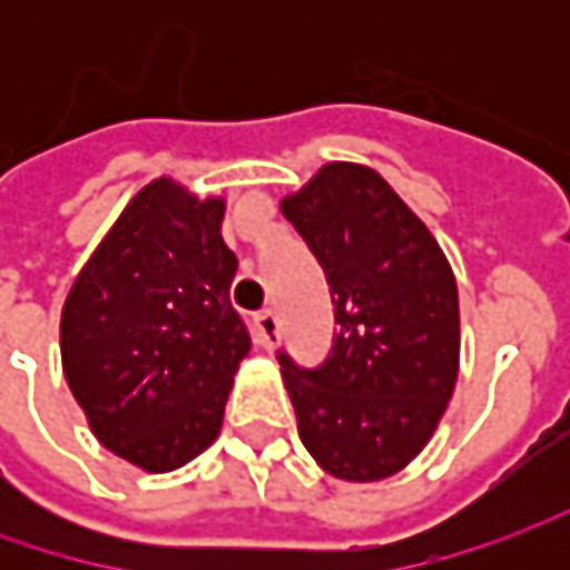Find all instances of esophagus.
<instances>
[{
    "instance_id": "34e87169",
    "label": "esophagus",
    "mask_w": 570,
    "mask_h": 570,
    "mask_svg": "<svg viewBox=\"0 0 570 570\" xmlns=\"http://www.w3.org/2000/svg\"><path fill=\"white\" fill-rule=\"evenodd\" d=\"M278 336H282V326H278L275 311L256 314V340H259V345H263V348H275V345H278Z\"/></svg>"
}]
</instances>
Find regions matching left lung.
Returning a JSON list of instances; mask_svg holds the SVG:
<instances>
[{"label": "left lung", "mask_w": 570, "mask_h": 570, "mask_svg": "<svg viewBox=\"0 0 570 570\" xmlns=\"http://www.w3.org/2000/svg\"><path fill=\"white\" fill-rule=\"evenodd\" d=\"M333 295L317 367L278 352L297 434L323 470L377 482L431 441L460 371V301L448 256L377 170L323 165L282 199Z\"/></svg>", "instance_id": "1"}]
</instances>
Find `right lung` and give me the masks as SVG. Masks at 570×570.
Returning <instances> with one entry per match:
<instances>
[{
  "label": "right lung",
  "mask_w": 570,
  "mask_h": 570,
  "mask_svg": "<svg viewBox=\"0 0 570 570\" xmlns=\"http://www.w3.org/2000/svg\"><path fill=\"white\" fill-rule=\"evenodd\" d=\"M225 199L170 177L142 187L62 304L69 390L100 444L145 472H170L218 438L250 333L230 307L237 256Z\"/></svg>",
  "instance_id": "obj_1"
}]
</instances>
